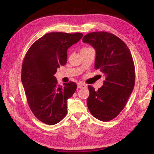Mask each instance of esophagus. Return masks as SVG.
<instances>
[{
    "label": "esophagus",
    "instance_id": "1",
    "mask_svg": "<svg viewBox=\"0 0 154 154\" xmlns=\"http://www.w3.org/2000/svg\"><path fill=\"white\" fill-rule=\"evenodd\" d=\"M77 87L79 88H85L86 85L85 84H82L81 83H78L77 84Z\"/></svg>",
    "mask_w": 154,
    "mask_h": 154
}]
</instances>
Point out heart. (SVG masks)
Segmentation results:
<instances>
[{"label": "heart", "mask_w": 154, "mask_h": 154, "mask_svg": "<svg viewBox=\"0 0 154 154\" xmlns=\"http://www.w3.org/2000/svg\"><path fill=\"white\" fill-rule=\"evenodd\" d=\"M87 47H84V48H86Z\"/></svg>", "instance_id": "1"}]
</instances>
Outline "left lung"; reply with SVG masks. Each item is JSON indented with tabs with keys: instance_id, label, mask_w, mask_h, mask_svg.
I'll return each mask as SVG.
<instances>
[{
	"instance_id": "8db88e82",
	"label": "left lung",
	"mask_w": 154,
	"mask_h": 154,
	"mask_svg": "<svg viewBox=\"0 0 154 154\" xmlns=\"http://www.w3.org/2000/svg\"><path fill=\"white\" fill-rule=\"evenodd\" d=\"M82 41L95 48V69L106 77L97 91L88 86L87 107L94 117L107 122L124 109L134 89L135 73L132 56L124 42L109 32H91Z\"/></svg>"
}]
</instances>
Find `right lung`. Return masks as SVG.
<instances>
[{
	"instance_id": "add662e5",
	"label": "right lung",
	"mask_w": 154,
	"mask_h": 154,
	"mask_svg": "<svg viewBox=\"0 0 154 154\" xmlns=\"http://www.w3.org/2000/svg\"><path fill=\"white\" fill-rule=\"evenodd\" d=\"M82 33L51 32L35 41L22 63L21 80L29 106L41 122L52 125L67 113V100L77 89L73 82L57 84L54 74L67 60V50L79 42Z\"/></svg>"
}]
</instances>
